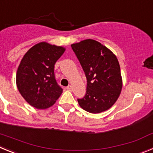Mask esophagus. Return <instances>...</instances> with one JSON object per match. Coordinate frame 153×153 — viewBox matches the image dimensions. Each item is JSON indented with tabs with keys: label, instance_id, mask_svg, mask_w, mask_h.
<instances>
[{
	"label": "esophagus",
	"instance_id": "obj_1",
	"mask_svg": "<svg viewBox=\"0 0 153 153\" xmlns=\"http://www.w3.org/2000/svg\"><path fill=\"white\" fill-rule=\"evenodd\" d=\"M67 89L68 90H70V91H72V90H73V86H71V85H69V86L67 87Z\"/></svg>",
	"mask_w": 153,
	"mask_h": 153
}]
</instances>
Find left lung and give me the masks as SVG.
I'll use <instances>...</instances> for the list:
<instances>
[{"mask_svg": "<svg viewBox=\"0 0 153 153\" xmlns=\"http://www.w3.org/2000/svg\"><path fill=\"white\" fill-rule=\"evenodd\" d=\"M87 81L86 92L77 99L82 109L100 113L113 106L122 90L123 80L117 56L97 40L87 39L71 45Z\"/></svg>", "mask_w": 153, "mask_h": 153, "instance_id": "8db88e82", "label": "left lung"}]
</instances>
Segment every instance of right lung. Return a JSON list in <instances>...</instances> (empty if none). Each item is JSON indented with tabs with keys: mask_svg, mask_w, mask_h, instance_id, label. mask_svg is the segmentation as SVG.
<instances>
[{
	"mask_svg": "<svg viewBox=\"0 0 153 153\" xmlns=\"http://www.w3.org/2000/svg\"><path fill=\"white\" fill-rule=\"evenodd\" d=\"M65 48L41 42L25 53L17 69L16 83L24 99L36 109L52 106L63 89L56 83L54 65Z\"/></svg>",
	"mask_w": 153,
	"mask_h": 153,
	"instance_id": "obj_1",
	"label": "right lung"
}]
</instances>
